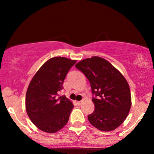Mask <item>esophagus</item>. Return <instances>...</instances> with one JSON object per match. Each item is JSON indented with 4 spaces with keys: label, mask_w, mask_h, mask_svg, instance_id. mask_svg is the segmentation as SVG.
Instances as JSON below:
<instances>
[{
    "label": "esophagus",
    "mask_w": 154,
    "mask_h": 154,
    "mask_svg": "<svg viewBox=\"0 0 154 154\" xmlns=\"http://www.w3.org/2000/svg\"><path fill=\"white\" fill-rule=\"evenodd\" d=\"M83 100H81V101H79V102H77V104L79 106H81V105L83 104Z\"/></svg>",
    "instance_id": "1"
}]
</instances>
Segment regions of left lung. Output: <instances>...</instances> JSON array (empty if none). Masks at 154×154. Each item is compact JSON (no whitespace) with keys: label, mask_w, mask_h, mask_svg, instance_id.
Listing matches in <instances>:
<instances>
[{"label":"left lung","mask_w":154,"mask_h":154,"mask_svg":"<svg viewBox=\"0 0 154 154\" xmlns=\"http://www.w3.org/2000/svg\"><path fill=\"white\" fill-rule=\"evenodd\" d=\"M91 85L94 105L88 121L101 131H111L119 127L127 118L132 100L128 81L110 62L100 57H92L75 65Z\"/></svg>","instance_id":"1"}]
</instances>
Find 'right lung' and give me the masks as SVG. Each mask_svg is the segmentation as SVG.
I'll use <instances>...</instances> for the list:
<instances>
[{
  "instance_id": "obj_1",
  "label": "right lung",
  "mask_w": 154,
  "mask_h": 154,
  "mask_svg": "<svg viewBox=\"0 0 154 154\" xmlns=\"http://www.w3.org/2000/svg\"><path fill=\"white\" fill-rule=\"evenodd\" d=\"M76 60L55 57L42 65L29 83L26 94V110L36 127L48 133H54L64 127L69 121L73 103L66 97L57 99L62 89L64 79Z\"/></svg>"
}]
</instances>
